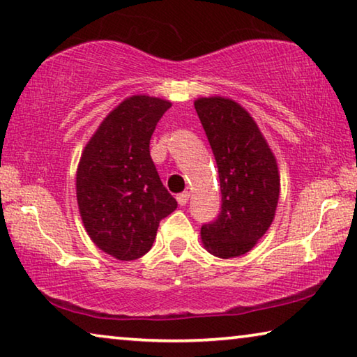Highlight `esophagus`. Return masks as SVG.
<instances>
[{
  "instance_id": "esophagus-1",
  "label": "esophagus",
  "mask_w": 357,
  "mask_h": 357,
  "mask_svg": "<svg viewBox=\"0 0 357 357\" xmlns=\"http://www.w3.org/2000/svg\"><path fill=\"white\" fill-rule=\"evenodd\" d=\"M188 197H190L188 191H185V193H180V195H177V202L180 206H185L186 202H188Z\"/></svg>"
}]
</instances>
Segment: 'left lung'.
Instances as JSON below:
<instances>
[{
	"mask_svg": "<svg viewBox=\"0 0 357 357\" xmlns=\"http://www.w3.org/2000/svg\"><path fill=\"white\" fill-rule=\"evenodd\" d=\"M197 116L218 167L222 209L201 227L204 248L220 259L249 252L274 218L279 172L273 153L254 119L223 97L197 98Z\"/></svg>",
	"mask_w": 357,
	"mask_h": 357,
	"instance_id": "8db88e82",
	"label": "left lung"
}]
</instances>
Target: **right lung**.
Listing matches in <instances>:
<instances>
[{
	"instance_id": "add662e5",
	"label": "right lung",
	"mask_w": 357,
	"mask_h": 357,
	"mask_svg": "<svg viewBox=\"0 0 357 357\" xmlns=\"http://www.w3.org/2000/svg\"><path fill=\"white\" fill-rule=\"evenodd\" d=\"M171 102L148 96L126 98L86 145L76 172V197L89 238L118 260L151 249L164 217L177 201L162 185L150 140Z\"/></svg>"
}]
</instances>
